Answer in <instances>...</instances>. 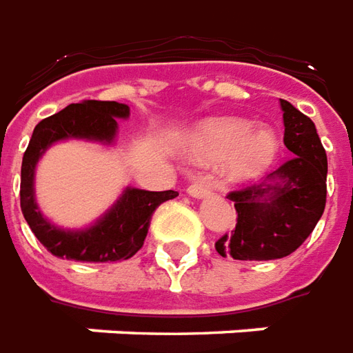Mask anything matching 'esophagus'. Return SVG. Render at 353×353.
I'll use <instances>...</instances> for the list:
<instances>
[{
    "label": "esophagus",
    "instance_id": "obj_1",
    "mask_svg": "<svg viewBox=\"0 0 353 353\" xmlns=\"http://www.w3.org/2000/svg\"><path fill=\"white\" fill-rule=\"evenodd\" d=\"M186 192H188L190 196H194V197H205L211 194V186H207V184L201 181H194L192 184H190L188 188H186Z\"/></svg>",
    "mask_w": 353,
    "mask_h": 353
}]
</instances>
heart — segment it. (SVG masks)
<instances>
[{
  "instance_id": "obj_1",
  "label": "heart",
  "mask_w": 353,
  "mask_h": 353,
  "mask_svg": "<svg viewBox=\"0 0 353 353\" xmlns=\"http://www.w3.org/2000/svg\"><path fill=\"white\" fill-rule=\"evenodd\" d=\"M277 154V139L270 129H254L237 117L209 119L194 137V156L199 161L226 157L232 176H254L264 171Z\"/></svg>"
}]
</instances>
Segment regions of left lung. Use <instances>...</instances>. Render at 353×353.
<instances>
[{
	"label": "left lung",
	"instance_id": "left-lung-1",
	"mask_svg": "<svg viewBox=\"0 0 353 353\" xmlns=\"http://www.w3.org/2000/svg\"><path fill=\"white\" fill-rule=\"evenodd\" d=\"M283 142L294 157L262 179L232 190L236 228L214 243L236 261H274L301 247L321 219L327 201V154L316 125L291 102L281 101Z\"/></svg>",
	"mask_w": 353,
	"mask_h": 353
}]
</instances>
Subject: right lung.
<instances>
[{"label":"right lung","mask_w":353,"mask_h":353,"mask_svg":"<svg viewBox=\"0 0 353 353\" xmlns=\"http://www.w3.org/2000/svg\"><path fill=\"white\" fill-rule=\"evenodd\" d=\"M129 116V106L114 101H87L70 104L59 114L45 117L34 129L21 169V209L34 236L47 251L70 261L116 262L127 261L141 251L148 234L152 214L163 201L179 196L174 190L148 192L125 190L121 199L92 228L64 232L52 226L37 211L34 199V169L45 148L54 141L76 137L89 141L112 142L116 117Z\"/></svg>","instance_id":"right-lung-1"}]
</instances>
